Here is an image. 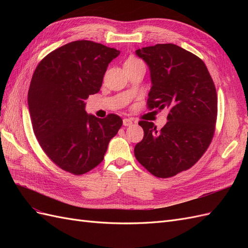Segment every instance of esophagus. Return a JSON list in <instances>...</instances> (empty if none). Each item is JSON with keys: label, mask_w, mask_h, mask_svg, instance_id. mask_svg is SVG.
Wrapping results in <instances>:
<instances>
[{"label": "esophagus", "mask_w": 248, "mask_h": 248, "mask_svg": "<svg viewBox=\"0 0 248 248\" xmlns=\"http://www.w3.org/2000/svg\"><path fill=\"white\" fill-rule=\"evenodd\" d=\"M123 125L124 126H130V125H132V120L128 119V118L123 119Z\"/></svg>", "instance_id": "34e87169"}]
</instances>
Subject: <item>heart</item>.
<instances>
[{"instance_id": "b5f03b06", "label": "heart", "mask_w": 248, "mask_h": 248, "mask_svg": "<svg viewBox=\"0 0 248 248\" xmlns=\"http://www.w3.org/2000/svg\"><path fill=\"white\" fill-rule=\"evenodd\" d=\"M138 63H141L140 60H139L138 58H134V57H129L128 59L126 60V62L124 65H128V64H138Z\"/></svg>"}]
</instances>
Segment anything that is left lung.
<instances>
[{
	"instance_id": "8db88e82",
	"label": "left lung",
	"mask_w": 248,
	"mask_h": 248,
	"mask_svg": "<svg viewBox=\"0 0 248 248\" xmlns=\"http://www.w3.org/2000/svg\"><path fill=\"white\" fill-rule=\"evenodd\" d=\"M136 52L151 73L148 108H167L170 112L159 130L152 122H139L144 139L136 145L134 156L155 177L170 178L194 166L211 144L216 89L205 63L175 44H156Z\"/></svg>"
}]
</instances>
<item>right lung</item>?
I'll use <instances>...</instances> for the list:
<instances>
[{
    "mask_svg": "<svg viewBox=\"0 0 248 248\" xmlns=\"http://www.w3.org/2000/svg\"><path fill=\"white\" fill-rule=\"evenodd\" d=\"M119 54L78 40L49 52L34 71L28 104L35 137L48 158L73 175L98 166L123 124L118 115L99 119L85 110V100L99 92L108 64Z\"/></svg>",
    "mask_w": 248,
    "mask_h": 248,
    "instance_id": "right-lung-1",
    "label": "right lung"
}]
</instances>
